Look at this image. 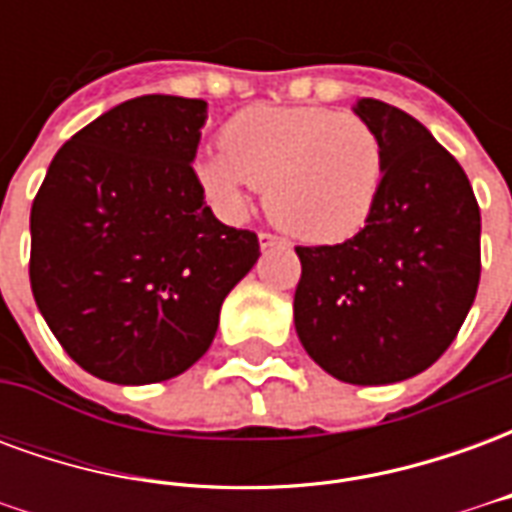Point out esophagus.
Wrapping results in <instances>:
<instances>
[{"label":"esophagus","mask_w":512,"mask_h":512,"mask_svg":"<svg viewBox=\"0 0 512 512\" xmlns=\"http://www.w3.org/2000/svg\"><path fill=\"white\" fill-rule=\"evenodd\" d=\"M257 241H260V249H271V246H282V244H285V241H282L279 235L266 233V230H263V233L257 235Z\"/></svg>","instance_id":"esophagus-1"}]
</instances>
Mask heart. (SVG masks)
Here are the masks:
<instances>
[{"instance_id": "1", "label": "heart", "mask_w": 512, "mask_h": 512, "mask_svg": "<svg viewBox=\"0 0 512 512\" xmlns=\"http://www.w3.org/2000/svg\"><path fill=\"white\" fill-rule=\"evenodd\" d=\"M222 149L197 161V178L227 216H244L252 189L304 244H340L376 208L386 153L365 117L323 106H249L224 126Z\"/></svg>"}]
</instances>
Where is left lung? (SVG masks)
Instances as JSON below:
<instances>
[{
	"mask_svg": "<svg viewBox=\"0 0 512 512\" xmlns=\"http://www.w3.org/2000/svg\"><path fill=\"white\" fill-rule=\"evenodd\" d=\"M386 153L365 227L334 246H296L293 321L304 351L345 384L428 370L461 332L480 285V205L447 147L403 109H354Z\"/></svg>",
	"mask_w": 512,
	"mask_h": 512,
	"instance_id": "obj_1",
	"label": "left lung"
}]
</instances>
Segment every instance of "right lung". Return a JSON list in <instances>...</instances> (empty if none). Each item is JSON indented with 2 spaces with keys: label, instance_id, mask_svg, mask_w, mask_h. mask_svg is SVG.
Instances as JSON below:
<instances>
[{
  "label": "right lung",
  "instance_id": "right-lung-1",
  "mask_svg": "<svg viewBox=\"0 0 512 512\" xmlns=\"http://www.w3.org/2000/svg\"><path fill=\"white\" fill-rule=\"evenodd\" d=\"M205 101L142 95L57 150L29 230V282L65 354L112 384H156L213 343L224 296L260 257L205 205L191 161Z\"/></svg>",
  "mask_w": 512,
  "mask_h": 512
}]
</instances>
